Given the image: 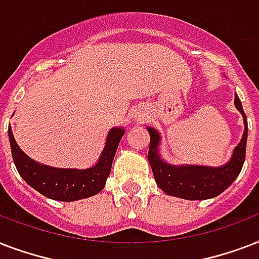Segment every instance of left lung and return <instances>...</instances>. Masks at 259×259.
I'll return each mask as SVG.
<instances>
[{"label": "left lung", "mask_w": 259, "mask_h": 259, "mask_svg": "<svg viewBox=\"0 0 259 259\" xmlns=\"http://www.w3.org/2000/svg\"><path fill=\"white\" fill-rule=\"evenodd\" d=\"M234 102L236 109L243 116L244 131L240 142L234 148L231 159L220 167L167 165L158 154V144L161 140L159 134L152 128H147L150 134L148 162L155 182L165 193L185 200H206L222 193L238 177L246 157L247 119L242 108V102L236 94Z\"/></svg>", "instance_id": "8db88e82"}]
</instances>
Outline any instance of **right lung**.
Returning a JSON list of instances; mask_svg holds the SVG:
<instances>
[{
    "instance_id": "right-lung-1",
    "label": "right lung",
    "mask_w": 259,
    "mask_h": 259,
    "mask_svg": "<svg viewBox=\"0 0 259 259\" xmlns=\"http://www.w3.org/2000/svg\"><path fill=\"white\" fill-rule=\"evenodd\" d=\"M11 140L12 157L19 174L39 193L53 200L74 201L100 193L105 186L107 178L111 173L112 162L120 143L124 130L112 128L107 138V144L98 159L97 165L86 170L55 169L43 166L32 161L17 146L11 125L8 130Z\"/></svg>"
}]
</instances>
